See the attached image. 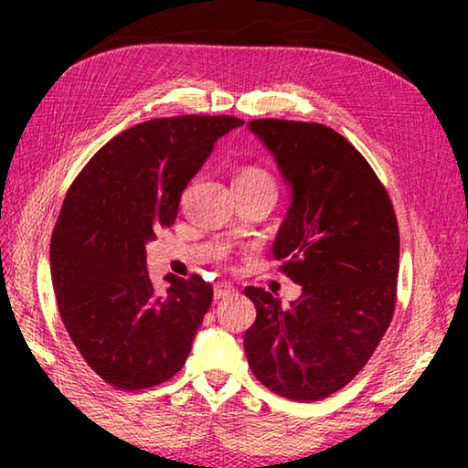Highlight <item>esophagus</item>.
Segmentation results:
<instances>
[{
    "label": "esophagus",
    "instance_id": "esophagus-1",
    "mask_svg": "<svg viewBox=\"0 0 468 468\" xmlns=\"http://www.w3.org/2000/svg\"><path fill=\"white\" fill-rule=\"evenodd\" d=\"M231 292H235L233 284H229V282H218V284H215V299L229 297V295H231Z\"/></svg>",
    "mask_w": 468,
    "mask_h": 468
}]
</instances>
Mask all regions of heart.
<instances>
[{"label": "heart", "mask_w": 468, "mask_h": 468, "mask_svg": "<svg viewBox=\"0 0 468 468\" xmlns=\"http://www.w3.org/2000/svg\"><path fill=\"white\" fill-rule=\"evenodd\" d=\"M233 184H239V186H274V181H272V177L268 176L264 169H260V167H243L235 176Z\"/></svg>", "instance_id": "b5f03b06"}]
</instances>
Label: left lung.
<instances>
[{"mask_svg": "<svg viewBox=\"0 0 468 468\" xmlns=\"http://www.w3.org/2000/svg\"><path fill=\"white\" fill-rule=\"evenodd\" d=\"M248 128L291 186L272 253L301 295L282 307L264 289L243 291L256 305L245 355L268 390L322 400L359 374L390 326L399 223L382 181L338 132L284 120H253Z\"/></svg>", "mask_w": 468, "mask_h": 468, "instance_id": "1", "label": "left lung"}]
</instances>
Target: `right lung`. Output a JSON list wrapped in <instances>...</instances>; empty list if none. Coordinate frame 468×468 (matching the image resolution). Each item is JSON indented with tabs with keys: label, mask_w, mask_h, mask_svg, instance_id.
I'll use <instances>...</instances> for the list:
<instances>
[{
	"label": "right lung",
	"mask_w": 468,
	"mask_h": 468,
	"mask_svg": "<svg viewBox=\"0 0 468 468\" xmlns=\"http://www.w3.org/2000/svg\"><path fill=\"white\" fill-rule=\"evenodd\" d=\"M231 115L163 117L109 140L69 186L51 235V281L69 338L94 374L120 390L167 382L212 303L202 276L167 274L158 292L146 243L171 227L181 192Z\"/></svg>",
	"instance_id": "obj_1"
}]
</instances>
